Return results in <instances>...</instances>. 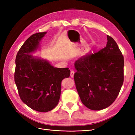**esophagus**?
<instances>
[{
	"label": "esophagus",
	"mask_w": 135,
	"mask_h": 135,
	"mask_svg": "<svg viewBox=\"0 0 135 135\" xmlns=\"http://www.w3.org/2000/svg\"><path fill=\"white\" fill-rule=\"evenodd\" d=\"M74 75V71L73 70H71V73H70V76L71 77V78H73Z\"/></svg>",
	"instance_id": "esophagus-1"
}]
</instances>
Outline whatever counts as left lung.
Returning <instances> with one entry per match:
<instances>
[{
	"label": "left lung",
	"mask_w": 135,
	"mask_h": 135,
	"mask_svg": "<svg viewBox=\"0 0 135 135\" xmlns=\"http://www.w3.org/2000/svg\"><path fill=\"white\" fill-rule=\"evenodd\" d=\"M107 37L104 48L82 56L74 64L77 91L84 105L92 110L113 104L124 82V56L114 39Z\"/></svg>",
	"instance_id": "1"
}]
</instances>
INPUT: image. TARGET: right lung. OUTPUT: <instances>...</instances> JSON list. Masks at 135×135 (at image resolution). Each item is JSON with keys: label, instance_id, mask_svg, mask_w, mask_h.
Here are the masks:
<instances>
[{"label": "right lung", "instance_id": "1", "mask_svg": "<svg viewBox=\"0 0 135 135\" xmlns=\"http://www.w3.org/2000/svg\"><path fill=\"white\" fill-rule=\"evenodd\" d=\"M46 33L33 34L24 43L17 54L14 73L20 99L32 110L44 113L58 104L62 80L70 75L68 68L54 67L46 60L30 55Z\"/></svg>", "mask_w": 135, "mask_h": 135}]
</instances>
